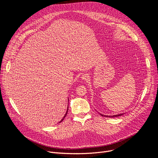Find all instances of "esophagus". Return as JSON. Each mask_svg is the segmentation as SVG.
Returning <instances> with one entry per match:
<instances>
[{"mask_svg":"<svg viewBox=\"0 0 158 158\" xmlns=\"http://www.w3.org/2000/svg\"><path fill=\"white\" fill-rule=\"evenodd\" d=\"M89 76L87 75V74H82V79H83V80H87L88 79H89Z\"/></svg>","mask_w":158,"mask_h":158,"instance_id":"34e87169","label":"esophagus"}]
</instances>
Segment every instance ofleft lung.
I'll use <instances>...</instances> for the list:
<instances>
[{"label": "left lung", "mask_w": 158, "mask_h": 158, "mask_svg": "<svg viewBox=\"0 0 158 158\" xmlns=\"http://www.w3.org/2000/svg\"><path fill=\"white\" fill-rule=\"evenodd\" d=\"M124 114H118V115H114V116H105V115H102V114H101V116H105V117H111V118H114V117H118V116H121V115H123Z\"/></svg>", "instance_id": "8db88e82"}]
</instances>
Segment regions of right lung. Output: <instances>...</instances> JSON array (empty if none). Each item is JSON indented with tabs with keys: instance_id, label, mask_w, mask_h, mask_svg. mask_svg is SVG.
I'll return each mask as SVG.
<instances>
[{
	"instance_id": "1",
	"label": "right lung",
	"mask_w": 158,
	"mask_h": 158,
	"mask_svg": "<svg viewBox=\"0 0 158 158\" xmlns=\"http://www.w3.org/2000/svg\"><path fill=\"white\" fill-rule=\"evenodd\" d=\"M67 112H66V114H65V116H64V118H63V119H62V120H61V121H60V122H62V121H63V120H64V118H65V116H66V115H67Z\"/></svg>"
}]
</instances>
